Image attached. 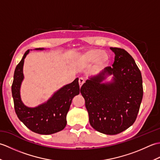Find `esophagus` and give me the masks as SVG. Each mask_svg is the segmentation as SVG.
<instances>
[{
	"label": "esophagus",
	"mask_w": 160,
	"mask_h": 160,
	"mask_svg": "<svg viewBox=\"0 0 160 160\" xmlns=\"http://www.w3.org/2000/svg\"><path fill=\"white\" fill-rule=\"evenodd\" d=\"M78 82H79V85L81 87H82V84H84V80L83 79V78H80V79H79V80H78Z\"/></svg>",
	"instance_id": "1"
}]
</instances>
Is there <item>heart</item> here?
Here are the masks:
<instances>
[{"label": "heart", "instance_id": "obj_1", "mask_svg": "<svg viewBox=\"0 0 160 160\" xmlns=\"http://www.w3.org/2000/svg\"><path fill=\"white\" fill-rule=\"evenodd\" d=\"M80 62L83 64H91L96 61L98 66H104L109 61L108 54L98 49H92L87 52L80 57Z\"/></svg>", "mask_w": 160, "mask_h": 160}]
</instances>
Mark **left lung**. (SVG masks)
Returning <instances> with one entry per match:
<instances>
[{
  "label": "left lung",
  "mask_w": 160,
  "mask_h": 160,
  "mask_svg": "<svg viewBox=\"0 0 160 160\" xmlns=\"http://www.w3.org/2000/svg\"><path fill=\"white\" fill-rule=\"evenodd\" d=\"M110 49L115 53L112 67L89 77L80 93L85 100L91 127L102 133L116 135L136 120L143 87L140 71L130 54L123 49ZM111 75V81L103 82Z\"/></svg>",
  "instance_id": "obj_1"
}]
</instances>
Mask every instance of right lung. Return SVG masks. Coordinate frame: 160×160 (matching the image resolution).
<instances>
[{
  "instance_id": "obj_1",
  "label": "right lung",
  "mask_w": 160,
  "mask_h": 160,
  "mask_svg": "<svg viewBox=\"0 0 160 160\" xmlns=\"http://www.w3.org/2000/svg\"><path fill=\"white\" fill-rule=\"evenodd\" d=\"M29 53V49L24 54L13 74L12 93L16 113L19 120L33 132L42 135L55 133L66 127L67 114L71 102L74 96L80 93L78 78L56 91L46 102L36 107H28L24 104L20 98V87L24 80V61Z\"/></svg>"
}]
</instances>
